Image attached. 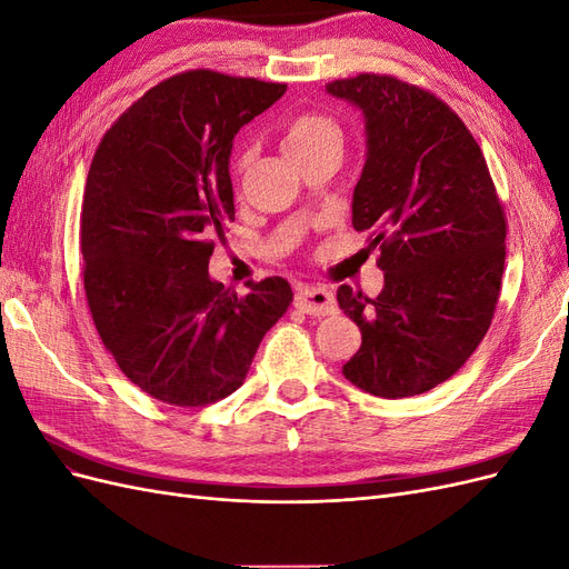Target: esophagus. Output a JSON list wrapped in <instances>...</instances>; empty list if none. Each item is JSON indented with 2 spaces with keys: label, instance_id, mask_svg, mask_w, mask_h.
I'll list each match as a JSON object with an SVG mask.
<instances>
[{
  "label": "esophagus",
  "instance_id": "obj_1",
  "mask_svg": "<svg viewBox=\"0 0 569 569\" xmlns=\"http://www.w3.org/2000/svg\"><path fill=\"white\" fill-rule=\"evenodd\" d=\"M295 303L299 311L308 316H330L337 311V301L332 297V291H327L322 287H301L297 291Z\"/></svg>",
  "mask_w": 569,
  "mask_h": 569
}]
</instances>
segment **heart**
<instances>
[{
  "label": "heart",
  "instance_id": "heart-1",
  "mask_svg": "<svg viewBox=\"0 0 569 569\" xmlns=\"http://www.w3.org/2000/svg\"><path fill=\"white\" fill-rule=\"evenodd\" d=\"M325 142H339V130L332 120H327L322 116H313V113L297 116L284 130L287 153L313 149Z\"/></svg>",
  "mask_w": 569,
  "mask_h": 569
}]
</instances>
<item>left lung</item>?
I'll use <instances>...</instances> for the list:
<instances>
[{
  "label": "left lung",
  "mask_w": 569,
  "mask_h": 569,
  "mask_svg": "<svg viewBox=\"0 0 569 569\" xmlns=\"http://www.w3.org/2000/svg\"><path fill=\"white\" fill-rule=\"evenodd\" d=\"M325 90L366 120L351 220L372 232L385 272L377 299L337 289L363 337L341 372L380 399H406L449 380L485 339L506 263L503 206L475 137L435 94L375 73Z\"/></svg>",
  "instance_id": "8db88e82"
}]
</instances>
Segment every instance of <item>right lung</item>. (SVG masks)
<instances>
[{"label":"right lung","instance_id":"obj_1","mask_svg":"<svg viewBox=\"0 0 569 569\" xmlns=\"http://www.w3.org/2000/svg\"><path fill=\"white\" fill-rule=\"evenodd\" d=\"M284 92L282 82L180 73L134 101L92 159L84 295L118 368L163 403L209 406L237 391L295 299L282 278L239 297L209 274L213 239L234 220V134Z\"/></svg>","mask_w":569,"mask_h":569}]
</instances>
